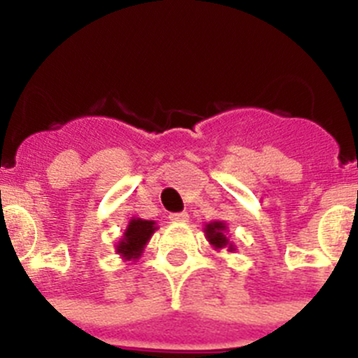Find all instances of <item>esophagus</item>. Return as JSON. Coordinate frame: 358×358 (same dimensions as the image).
Masks as SVG:
<instances>
[{
    "label": "esophagus",
    "instance_id": "esophagus-1",
    "mask_svg": "<svg viewBox=\"0 0 358 358\" xmlns=\"http://www.w3.org/2000/svg\"><path fill=\"white\" fill-rule=\"evenodd\" d=\"M188 218H189V215L186 213V211H181V213H172V215H170V220H172V222H176V224H185V222H188Z\"/></svg>",
    "mask_w": 358,
    "mask_h": 358
}]
</instances>
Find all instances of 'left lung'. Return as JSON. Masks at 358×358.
<instances>
[{
  "label": "left lung",
  "instance_id": "left-lung-1",
  "mask_svg": "<svg viewBox=\"0 0 358 358\" xmlns=\"http://www.w3.org/2000/svg\"><path fill=\"white\" fill-rule=\"evenodd\" d=\"M204 236L210 242L213 249H227L229 252L236 251V245L229 242L227 236V224L224 220H211V222L204 224Z\"/></svg>",
  "mask_w": 358,
  "mask_h": 358
}]
</instances>
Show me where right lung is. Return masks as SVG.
<instances>
[{
	"label": "right lung",
	"mask_w": 358,
	"mask_h": 358,
	"mask_svg": "<svg viewBox=\"0 0 358 358\" xmlns=\"http://www.w3.org/2000/svg\"><path fill=\"white\" fill-rule=\"evenodd\" d=\"M156 229L157 224L154 220L132 217L125 231H123L122 238L116 243V255H120L123 262L140 260L145 248H147L148 240L156 233Z\"/></svg>",
	"instance_id": "obj_1"
}]
</instances>
